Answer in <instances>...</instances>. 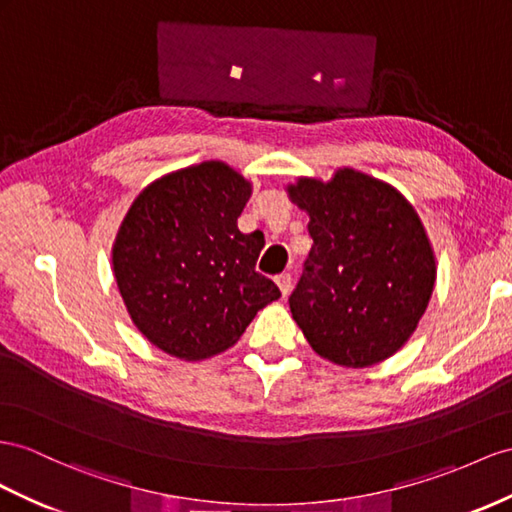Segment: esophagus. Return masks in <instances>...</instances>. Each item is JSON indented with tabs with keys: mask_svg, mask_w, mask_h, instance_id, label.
Listing matches in <instances>:
<instances>
[{
	"mask_svg": "<svg viewBox=\"0 0 512 512\" xmlns=\"http://www.w3.org/2000/svg\"><path fill=\"white\" fill-rule=\"evenodd\" d=\"M277 285H279V290H281V294H283V298L290 294V290H292V274L290 272H283V274H279L277 277Z\"/></svg>",
	"mask_w": 512,
	"mask_h": 512,
	"instance_id": "esophagus-1",
	"label": "esophagus"
}]
</instances>
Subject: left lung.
<instances>
[{
    "label": "left lung",
    "instance_id": "8db88e82",
    "mask_svg": "<svg viewBox=\"0 0 512 512\" xmlns=\"http://www.w3.org/2000/svg\"><path fill=\"white\" fill-rule=\"evenodd\" d=\"M309 214L313 246L290 296L292 318L320 357L368 368L404 346L424 316L437 266L413 205L352 168L287 188Z\"/></svg>",
    "mask_w": 512,
    "mask_h": 512
}]
</instances>
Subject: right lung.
I'll return each instance as SVG.
<instances>
[{
  "label": "right lung",
  "instance_id": "right-lung-1",
  "mask_svg": "<svg viewBox=\"0 0 512 512\" xmlns=\"http://www.w3.org/2000/svg\"><path fill=\"white\" fill-rule=\"evenodd\" d=\"M251 183L222 162L164 175L131 203L112 248L114 277L138 331L199 361L238 342L279 287L255 270L264 233L238 218Z\"/></svg>",
  "mask_w": 512,
  "mask_h": 512
}]
</instances>
